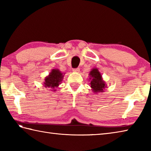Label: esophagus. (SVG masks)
Here are the masks:
<instances>
[{"label": "esophagus", "instance_id": "esophagus-1", "mask_svg": "<svg viewBox=\"0 0 151 151\" xmlns=\"http://www.w3.org/2000/svg\"><path fill=\"white\" fill-rule=\"evenodd\" d=\"M73 71L75 73H78L80 71V69L79 68H76V69H73Z\"/></svg>", "mask_w": 151, "mask_h": 151}]
</instances>
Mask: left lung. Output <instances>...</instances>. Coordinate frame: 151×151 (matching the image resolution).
Here are the masks:
<instances>
[{
	"label": "left lung",
	"mask_w": 151,
	"mask_h": 151,
	"mask_svg": "<svg viewBox=\"0 0 151 151\" xmlns=\"http://www.w3.org/2000/svg\"><path fill=\"white\" fill-rule=\"evenodd\" d=\"M91 88L92 91L95 93H99L101 92H104V89L107 88V85L106 84L102 75L97 68H93L89 73Z\"/></svg>",
	"instance_id": "left-lung-1"
}]
</instances>
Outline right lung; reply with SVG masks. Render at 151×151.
Listing matches in <instances>:
<instances>
[{
	"label": "right lung",
	"mask_w": 151,
	"mask_h": 151,
	"mask_svg": "<svg viewBox=\"0 0 151 151\" xmlns=\"http://www.w3.org/2000/svg\"><path fill=\"white\" fill-rule=\"evenodd\" d=\"M65 73H62L59 69H52L44 79V87L50 88L51 91H56V88L62 83Z\"/></svg>",
	"instance_id": "obj_1"
}]
</instances>
